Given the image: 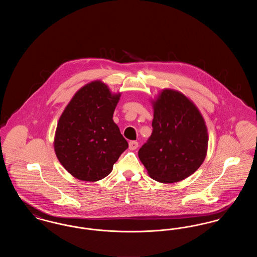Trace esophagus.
<instances>
[{
    "label": "esophagus",
    "mask_w": 257,
    "mask_h": 257,
    "mask_svg": "<svg viewBox=\"0 0 257 257\" xmlns=\"http://www.w3.org/2000/svg\"><path fill=\"white\" fill-rule=\"evenodd\" d=\"M138 146H139V144H138L137 142L132 141V142L129 143V149H130V150H135V149L138 148Z\"/></svg>",
    "instance_id": "1"
}]
</instances>
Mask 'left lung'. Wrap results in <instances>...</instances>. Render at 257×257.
Returning <instances> with one entry per match:
<instances>
[{
    "instance_id": "8db88e82",
    "label": "left lung",
    "mask_w": 257,
    "mask_h": 257,
    "mask_svg": "<svg viewBox=\"0 0 257 257\" xmlns=\"http://www.w3.org/2000/svg\"><path fill=\"white\" fill-rule=\"evenodd\" d=\"M151 104L153 131L139 150V158L154 180L179 182L205 160L206 123L195 103L178 90L164 88Z\"/></svg>"
}]
</instances>
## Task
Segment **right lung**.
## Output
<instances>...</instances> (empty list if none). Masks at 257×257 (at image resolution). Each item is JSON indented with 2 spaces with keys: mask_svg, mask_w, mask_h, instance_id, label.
<instances>
[{
  "mask_svg": "<svg viewBox=\"0 0 257 257\" xmlns=\"http://www.w3.org/2000/svg\"><path fill=\"white\" fill-rule=\"evenodd\" d=\"M100 80L82 86L67 104L57 125L54 149L73 177L96 182L109 175L128 143L112 114L120 99Z\"/></svg>",
  "mask_w": 257,
  "mask_h": 257,
  "instance_id": "1",
  "label": "right lung"
}]
</instances>
